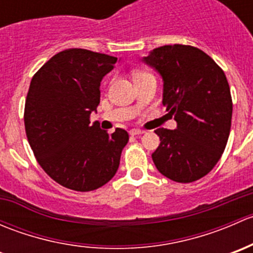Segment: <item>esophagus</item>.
<instances>
[{"label":"esophagus","instance_id":"esophagus-1","mask_svg":"<svg viewBox=\"0 0 253 253\" xmlns=\"http://www.w3.org/2000/svg\"><path fill=\"white\" fill-rule=\"evenodd\" d=\"M143 133H144L143 129H139V128L129 129V134H131V136H138V134H143Z\"/></svg>","mask_w":253,"mask_h":253}]
</instances>
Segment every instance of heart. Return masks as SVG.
<instances>
[{
    "label": "heart",
    "mask_w": 253,
    "mask_h": 253,
    "mask_svg": "<svg viewBox=\"0 0 253 253\" xmlns=\"http://www.w3.org/2000/svg\"><path fill=\"white\" fill-rule=\"evenodd\" d=\"M138 75H144V73H141V72H137V73H136V75H134V76H138Z\"/></svg>",
    "instance_id": "b5f03b06"
}]
</instances>
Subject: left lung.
Here are the masks:
<instances>
[{"instance_id":"1","label":"left lung","mask_w":253,"mask_h":253,"mask_svg":"<svg viewBox=\"0 0 253 253\" xmlns=\"http://www.w3.org/2000/svg\"><path fill=\"white\" fill-rule=\"evenodd\" d=\"M142 62L162 77L163 105L177 124L176 129H155L160 144L153 162L176 182L200 180L219 162L230 133L233 101L225 73L188 45L154 48Z\"/></svg>"}]
</instances>
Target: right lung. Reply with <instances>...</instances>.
Masks as SVG:
<instances>
[{"mask_svg": "<svg viewBox=\"0 0 253 253\" xmlns=\"http://www.w3.org/2000/svg\"><path fill=\"white\" fill-rule=\"evenodd\" d=\"M117 57L68 48L50 58L30 82L24 109L28 142L44 171L73 191L88 192L116 174L128 133L90 125L100 83Z\"/></svg>", "mask_w": 253, "mask_h": 253, "instance_id": "obj_1", "label": "right lung"}]
</instances>
